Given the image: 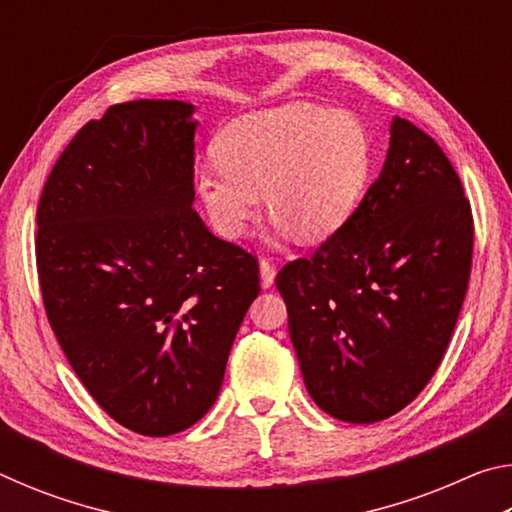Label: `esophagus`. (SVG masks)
Segmentation results:
<instances>
[{
	"label": "esophagus",
	"mask_w": 512,
	"mask_h": 512,
	"mask_svg": "<svg viewBox=\"0 0 512 512\" xmlns=\"http://www.w3.org/2000/svg\"><path fill=\"white\" fill-rule=\"evenodd\" d=\"M275 264L271 257H262L259 259V275H262V287H271L275 282Z\"/></svg>",
	"instance_id": "obj_1"
}]
</instances>
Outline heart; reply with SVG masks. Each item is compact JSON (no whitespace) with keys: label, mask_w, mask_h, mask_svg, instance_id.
I'll return each instance as SVG.
<instances>
[{"label":"heart","mask_w":512,"mask_h":512,"mask_svg":"<svg viewBox=\"0 0 512 512\" xmlns=\"http://www.w3.org/2000/svg\"><path fill=\"white\" fill-rule=\"evenodd\" d=\"M219 158L196 169V192L216 230L246 235L259 194L282 228L325 239L348 219L366 187L372 146L350 112L287 103L241 117L216 142Z\"/></svg>","instance_id":"obj_1"}]
</instances>
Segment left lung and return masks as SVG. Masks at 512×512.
<instances>
[{
    "instance_id": "obj_1",
    "label": "left lung",
    "mask_w": 512,
    "mask_h": 512,
    "mask_svg": "<svg viewBox=\"0 0 512 512\" xmlns=\"http://www.w3.org/2000/svg\"><path fill=\"white\" fill-rule=\"evenodd\" d=\"M472 244V207L452 162L395 117L384 169L357 210L275 277L320 409L370 424L420 395L452 341Z\"/></svg>"
}]
</instances>
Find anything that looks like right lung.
<instances>
[{
	"label": "right lung",
	"instance_id": "add662e5",
	"mask_svg": "<svg viewBox=\"0 0 512 512\" xmlns=\"http://www.w3.org/2000/svg\"><path fill=\"white\" fill-rule=\"evenodd\" d=\"M192 112L110 106L60 153L38 203V280L60 348L112 420L153 438L212 409L259 293L257 257L192 207Z\"/></svg>",
	"mask_w": 512,
	"mask_h": 512
}]
</instances>
